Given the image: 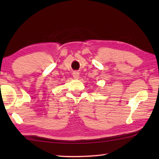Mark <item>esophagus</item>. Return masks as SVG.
I'll use <instances>...</instances> for the list:
<instances>
[{
    "label": "esophagus",
    "mask_w": 159,
    "mask_h": 159,
    "mask_svg": "<svg viewBox=\"0 0 159 159\" xmlns=\"http://www.w3.org/2000/svg\"><path fill=\"white\" fill-rule=\"evenodd\" d=\"M73 76H74V79H79V72L76 71H74L73 72Z\"/></svg>",
    "instance_id": "1"
}]
</instances>
